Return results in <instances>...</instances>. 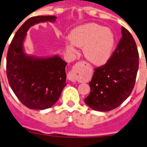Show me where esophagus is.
<instances>
[{
    "label": "esophagus",
    "mask_w": 147,
    "mask_h": 147,
    "mask_svg": "<svg viewBox=\"0 0 147 147\" xmlns=\"http://www.w3.org/2000/svg\"><path fill=\"white\" fill-rule=\"evenodd\" d=\"M80 68V63L77 62L74 65L72 71H70L67 74V79L71 82H76L77 80V73Z\"/></svg>",
    "instance_id": "obj_1"
}]
</instances>
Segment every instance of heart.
Listing matches in <instances>:
<instances>
[{
    "label": "heart",
    "mask_w": 147,
    "mask_h": 147,
    "mask_svg": "<svg viewBox=\"0 0 147 147\" xmlns=\"http://www.w3.org/2000/svg\"><path fill=\"white\" fill-rule=\"evenodd\" d=\"M71 42L78 47L84 48V55L93 64L101 65L110 59L115 39L110 29L96 23H87L74 29L69 35ZM73 44H66L70 52H76Z\"/></svg>",
    "instance_id": "b5f03b06"
}]
</instances>
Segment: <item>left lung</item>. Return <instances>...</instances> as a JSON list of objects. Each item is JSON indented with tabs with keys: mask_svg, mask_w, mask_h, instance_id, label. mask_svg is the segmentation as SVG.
Wrapping results in <instances>:
<instances>
[{
	"mask_svg": "<svg viewBox=\"0 0 147 147\" xmlns=\"http://www.w3.org/2000/svg\"><path fill=\"white\" fill-rule=\"evenodd\" d=\"M122 37L110 59L95 68L85 102L91 109L110 111L118 107L132 93L139 65L137 45L132 34L121 27Z\"/></svg>",
	"mask_w": 147,
	"mask_h": 147,
	"instance_id": "8db88e82",
	"label": "left lung"
}]
</instances>
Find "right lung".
Returning a JSON list of instances; mask_svg holds the SVG:
<instances>
[{
	"label": "right lung",
	"mask_w": 147,
	"mask_h": 147,
	"mask_svg": "<svg viewBox=\"0 0 147 147\" xmlns=\"http://www.w3.org/2000/svg\"><path fill=\"white\" fill-rule=\"evenodd\" d=\"M56 18L48 15L28 19L17 31L8 49L6 75L10 87L20 102L32 110L52 107L66 85L67 63L59 57L36 58L23 51L28 28L36 23L54 22Z\"/></svg>",
	"instance_id": "right-lung-1"
}]
</instances>
